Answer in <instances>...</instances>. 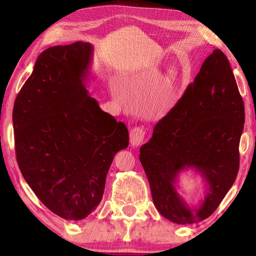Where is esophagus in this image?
<instances>
[{"label":"esophagus","mask_w":256,"mask_h":256,"mask_svg":"<svg viewBox=\"0 0 256 256\" xmlns=\"http://www.w3.org/2000/svg\"><path fill=\"white\" fill-rule=\"evenodd\" d=\"M146 136V131L142 128H134L130 132V142L133 146H138L142 142Z\"/></svg>","instance_id":"esophagus-1"}]
</instances>
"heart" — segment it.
Returning <instances> with one entry per match:
<instances>
[{"instance_id": "heart-1", "label": "heart", "mask_w": 256, "mask_h": 256, "mask_svg": "<svg viewBox=\"0 0 256 256\" xmlns=\"http://www.w3.org/2000/svg\"><path fill=\"white\" fill-rule=\"evenodd\" d=\"M185 86V76L180 68L170 66L167 68L162 84L144 102V112L151 118H162L166 116L178 102ZM124 90H128V84H124ZM116 98H122V92L112 88Z\"/></svg>"}]
</instances>
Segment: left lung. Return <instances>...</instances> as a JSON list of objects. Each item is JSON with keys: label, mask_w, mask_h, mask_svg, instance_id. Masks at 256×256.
<instances>
[{"label": "left lung", "mask_w": 256, "mask_h": 256, "mask_svg": "<svg viewBox=\"0 0 256 256\" xmlns=\"http://www.w3.org/2000/svg\"><path fill=\"white\" fill-rule=\"evenodd\" d=\"M244 123V102L230 64L216 48L140 149V162L160 214L172 222L186 224L214 214L240 170L238 146ZM188 168L198 172L208 185L198 207H190L176 190L179 172Z\"/></svg>", "instance_id": "obj_1"}]
</instances>
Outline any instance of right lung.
Masks as SVG:
<instances>
[{
	"instance_id": "add662e5",
	"label": "right lung",
	"mask_w": 256,
	"mask_h": 256,
	"mask_svg": "<svg viewBox=\"0 0 256 256\" xmlns=\"http://www.w3.org/2000/svg\"><path fill=\"white\" fill-rule=\"evenodd\" d=\"M90 42L50 47L14 106L16 162L42 203L68 220L96 210L115 154L128 146L125 124L89 96Z\"/></svg>"
}]
</instances>
